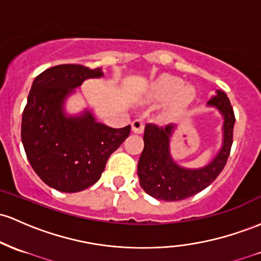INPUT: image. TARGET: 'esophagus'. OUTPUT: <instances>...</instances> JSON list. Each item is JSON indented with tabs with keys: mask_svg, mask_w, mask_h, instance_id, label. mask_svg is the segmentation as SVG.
<instances>
[{
	"mask_svg": "<svg viewBox=\"0 0 261 261\" xmlns=\"http://www.w3.org/2000/svg\"><path fill=\"white\" fill-rule=\"evenodd\" d=\"M131 126H133V131L135 134H142L144 133L145 130V122L142 121L141 119H136L134 120L133 124H131Z\"/></svg>",
	"mask_w": 261,
	"mask_h": 261,
	"instance_id": "obj_1",
	"label": "esophagus"
}]
</instances>
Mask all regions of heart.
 Masks as SVG:
<instances>
[{"mask_svg": "<svg viewBox=\"0 0 261 261\" xmlns=\"http://www.w3.org/2000/svg\"><path fill=\"white\" fill-rule=\"evenodd\" d=\"M196 91L191 85H185L181 79L171 75L160 76L151 87L147 99L153 102L170 100L167 109L163 113V119H172L181 114L193 101Z\"/></svg>", "mask_w": 261, "mask_h": 261, "instance_id": "b5f03b06", "label": "heart"}]
</instances>
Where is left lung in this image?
Masks as SVG:
<instances>
[{"mask_svg": "<svg viewBox=\"0 0 261 261\" xmlns=\"http://www.w3.org/2000/svg\"><path fill=\"white\" fill-rule=\"evenodd\" d=\"M216 93L208 100L207 107L216 108L223 117L222 147L214 159L203 167L185 168L174 162L170 144L176 126L146 125L145 146L137 165V174L140 186L151 197L167 202L186 199L207 188L223 171L233 144L236 116L227 94L222 90Z\"/></svg>", "mask_w": 261, "mask_h": 261, "instance_id": "left-lung-1", "label": "left lung"}]
</instances>
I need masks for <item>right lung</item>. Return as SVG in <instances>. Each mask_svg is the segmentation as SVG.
Returning a JSON list of instances; mask_svg holds the SVG:
<instances>
[{"label": "right lung", "mask_w": 261, "mask_h": 261, "mask_svg": "<svg viewBox=\"0 0 261 261\" xmlns=\"http://www.w3.org/2000/svg\"><path fill=\"white\" fill-rule=\"evenodd\" d=\"M101 76V68L62 64L34 79L22 115V144L34 172L54 190L74 193L98 182L110 154L130 135V125L109 127L89 110L65 113L74 89Z\"/></svg>", "instance_id": "right-lung-1"}]
</instances>
